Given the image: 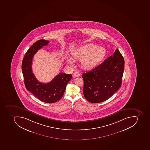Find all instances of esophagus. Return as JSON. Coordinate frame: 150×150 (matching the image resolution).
<instances>
[{
    "instance_id": "34e87169",
    "label": "esophagus",
    "mask_w": 150,
    "mask_h": 150,
    "mask_svg": "<svg viewBox=\"0 0 150 150\" xmlns=\"http://www.w3.org/2000/svg\"><path fill=\"white\" fill-rule=\"evenodd\" d=\"M74 74V76L76 77H79V76L80 75V73H79V72H78V71H76V72H75Z\"/></svg>"
}]
</instances>
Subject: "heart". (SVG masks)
Listing matches in <instances>:
<instances>
[{
    "label": "heart",
    "instance_id": "b5f03b06",
    "mask_svg": "<svg viewBox=\"0 0 150 150\" xmlns=\"http://www.w3.org/2000/svg\"><path fill=\"white\" fill-rule=\"evenodd\" d=\"M105 49L98 47L94 44H88L76 49L71 52L72 57L76 59H82L81 66L85 69L93 68L102 60L106 55ZM67 63L73 66V59L71 57L67 58Z\"/></svg>",
    "mask_w": 150,
    "mask_h": 150
}]
</instances>
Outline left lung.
I'll list each match as a JSON object with an SVG mask.
<instances>
[{
  "label": "left lung",
  "mask_w": 150,
  "mask_h": 150,
  "mask_svg": "<svg viewBox=\"0 0 150 150\" xmlns=\"http://www.w3.org/2000/svg\"><path fill=\"white\" fill-rule=\"evenodd\" d=\"M123 57L117 49L113 55L91 71L83 73V96L91 103H99L112 97L121 86Z\"/></svg>",
  "instance_id": "left-lung-1"
}]
</instances>
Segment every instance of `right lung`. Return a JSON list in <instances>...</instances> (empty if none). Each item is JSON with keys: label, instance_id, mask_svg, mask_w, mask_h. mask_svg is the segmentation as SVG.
Wrapping results in <instances>:
<instances>
[{"label": "right lung", "instance_id": "right-lung-1", "mask_svg": "<svg viewBox=\"0 0 150 150\" xmlns=\"http://www.w3.org/2000/svg\"><path fill=\"white\" fill-rule=\"evenodd\" d=\"M49 43L48 40H38L30 46L23 59L22 70L25 86L27 90L44 102L53 103L63 97L67 84L71 79L72 75L60 73L48 83H42L36 79L32 71L33 57L38 50L47 45Z\"/></svg>", "mask_w": 150, "mask_h": 150}]
</instances>
